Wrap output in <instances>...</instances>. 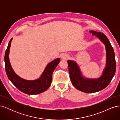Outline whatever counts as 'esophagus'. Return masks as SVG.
Segmentation results:
<instances>
[{
	"instance_id": "esophagus-1",
	"label": "esophagus",
	"mask_w": 120,
	"mask_h": 120,
	"mask_svg": "<svg viewBox=\"0 0 120 120\" xmlns=\"http://www.w3.org/2000/svg\"><path fill=\"white\" fill-rule=\"evenodd\" d=\"M61 59H63V60H67L68 59H69V57H70V56H69L68 54H63L62 56H61Z\"/></svg>"
}]
</instances>
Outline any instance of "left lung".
Segmentation results:
<instances>
[{"mask_svg":"<svg viewBox=\"0 0 120 120\" xmlns=\"http://www.w3.org/2000/svg\"><path fill=\"white\" fill-rule=\"evenodd\" d=\"M90 32L103 43L106 50V63L101 77L89 79L83 77L79 65L75 61L68 60L69 73L72 84L80 91L93 93L106 88L115 74L116 63L114 49L107 37L104 34L94 30Z\"/></svg>","mask_w":120,"mask_h":120,"instance_id":"8db88e82","label":"left lung"}]
</instances>
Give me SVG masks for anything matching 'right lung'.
Returning a JSON list of instances; mask_svg holds the SVG:
<instances>
[{"label":"right lung","mask_w":120,"mask_h":120,"mask_svg":"<svg viewBox=\"0 0 120 120\" xmlns=\"http://www.w3.org/2000/svg\"><path fill=\"white\" fill-rule=\"evenodd\" d=\"M12 38L10 40L4 56L6 73L9 80L21 92L28 95H37L48 89L52 82V73L60 61L57 58L49 63L41 76L34 80H27L20 78L14 71L9 61V54Z\"/></svg>","instance_id":"1"}]
</instances>
